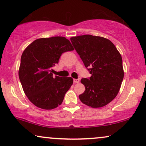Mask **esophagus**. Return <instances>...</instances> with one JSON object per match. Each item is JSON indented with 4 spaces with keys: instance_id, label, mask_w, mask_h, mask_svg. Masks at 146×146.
<instances>
[{
    "instance_id": "1",
    "label": "esophagus",
    "mask_w": 146,
    "mask_h": 146,
    "mask_svg": "<svg viewBox=\"0 0 146 146\" xmlns=\"http://www.w3.org/2000/svg\"><path fill=\"white\" fill-rule=\"evenodd\" d=\"M74 82L76 84H78L80 82V80L79 79H74Z\"/></svg>"
}]
</instances>
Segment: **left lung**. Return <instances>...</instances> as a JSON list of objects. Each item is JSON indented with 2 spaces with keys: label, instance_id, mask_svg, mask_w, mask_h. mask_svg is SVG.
<instances>
[{
  "label": "left lung",
  "instance_id": "8db88e82",
  "mask_svg": "<svg viewBox=\"0 0 146 146\" xmlns=\"http://www.w3.org/2000/svg\"><path fill=\"white\" fill-rule=\"evenodd\" d=\"M72 44L92 76L82 78L85 91L80 101L92 108L111 102L120 89L124 72L122 58L114 44L104 37L90 35L70 38Z\"/></svg>",
  "mask_w": 146,
  "mask_h": 146
}]
</instances>
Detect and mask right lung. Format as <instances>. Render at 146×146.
Instances as JSON below:
<instances>
[{"instance_id":"add662e5","label":"right lung","mask_w":146,"mask_h":146,"mask_svg":"<svg viewBox=\"0 0 146 146\" xmlns=\"http://www.w3.org/2000/svg\"><path fill=\"white\" fill-rule=\"evenodd\" d=\"M69 40L62 36L36 39L26 48L21 59L19 76L26 96L34 105L44 110L62 103L73 84L71 77H53L52 67L65 52L73 50Z\"/></svg>"}]
</instances>
